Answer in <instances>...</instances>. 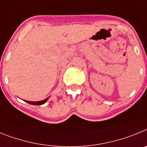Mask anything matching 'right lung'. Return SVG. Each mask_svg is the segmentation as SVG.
<instances>
[{
    "mask_svg": "<svg viewBox=\"0 0 147 147\" xmlns=\"http://www.w3.org/2000/svg\"><path fill=\"white\" fill-rule=\"evenodd\" d=\"M47 99H48V98H46V99H44V100H40V101H29V100H25V101H26V103H28V104H32V105H41V104H43L46 101H47Z\"/></svg>",
    "mask_w": 147,
    "mask_h": 147,
    "instance_id": "1",
    "label": "right lung"
}]
</instances>
